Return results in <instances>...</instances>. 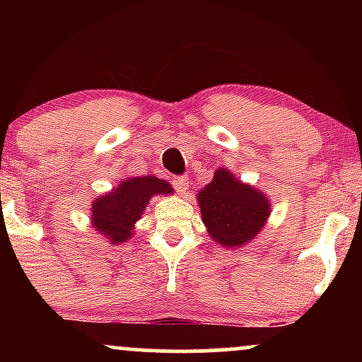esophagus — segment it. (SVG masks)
Segmentation results:
<instances>
[{"instance_id": "34e87169", "label": "esophagus", "mask_w": 362, "mask_h": 362, "mask_svg": "<svg viewBox=\"0 0 362 362\" xmlns=\"http://www.w3.org/2000/svg\"><path fill=\"white\" fill-rule=\"evenodd\" d=\"M172 184H173V187H175V189H177L178 194L185 195L187 192H189V178H187L185 175L175 177V178H173V180H172Z\"/></svg>"}]
</instances>
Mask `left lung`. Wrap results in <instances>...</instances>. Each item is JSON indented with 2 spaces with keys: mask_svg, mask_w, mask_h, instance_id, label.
<instances>
[{
  "mask_svg": "<svg viewBox=\"0 0 362 362\" xmlns=\"http://www.w3.org/2000/svg\"><path fill=\"white\" fill-rule=\"evenodd\" d=\"M197 204L211 240L230 250L253 242L271 216L267 195L223 167L199 190Z\"/></svg>",
  "mask_w": 362,
  "mask_h": 362,
  "instance_id": "left-lung-1",
  "label": "left lung"
}]
</instances>
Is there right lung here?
Returning <instances> with one entry per match:
<instances>
[{"mask_svg": "<svg viewBox=\"0 0 362 362\" xmlns=\"http://www.w3.org/2000/svg\"><path fill=\"white\" fill-rule=\"evenodd\" d=\"M172 194H175L172 184L155 175L129 177L91 202V228H95L110 247L127 243L151 197Z\"/></svg>", "mask_w": 362, "mask_h": 362, "instance_id": "obj_1", "label": "right lung"}]
</instances>
